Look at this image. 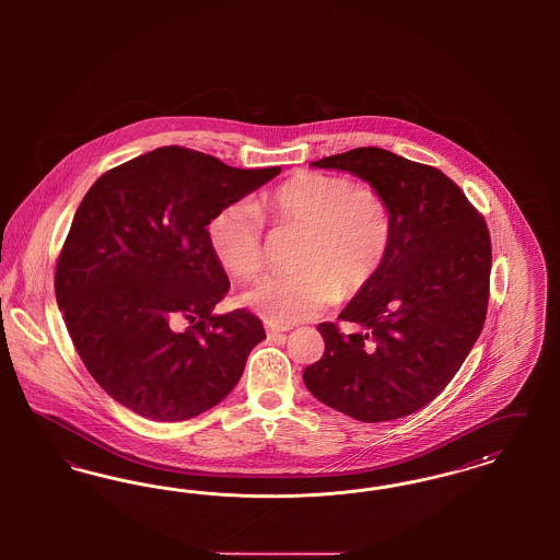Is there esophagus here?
Segmentation results:
<instances>
[{
    "mask_svg": "<svg viewBox=\"0 0 560 560\" xmlns=\"http://www.w3.org/2000/svg\"><path fill=\"white\" fill-rule=\"evenodd\" d=\"M283 331H288V327H279V325H272V323H268L267 325L268 338H277V336H283Z\"/></svg>",
    "mask_w": 560,
    "mask_h": 560,
    "instance_id": "1",
    "label": "esophagus"
}]
</instances>
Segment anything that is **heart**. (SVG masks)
Listing matches in <instances>:
<instances>
[{
    "label": "heart",
    "instance_id": "heart-1",
    "mask_svg": "<svg viewBox=\"0 0 560 560\" xmlns=\"http://www.w3.org/2000/svg\"><path fill=\"white\" fill-rule=\"evenodd\" d=\"M265 210L281 229L304 231L295 275H270L243 293V302L268 323L288 327L313 319L340 295L363 292L384 265L393 215L382 195L354 187L347 176L300 172L265 197ZM208 241L215 260L241 279L267 265L265 220L237 201L213 213Z\"/></svg>",
    "mask_w": 560,
    "mask_h": 560
}]
</instances>
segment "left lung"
I'll return each instance as SVG.
<instances>
[{
	"label": "left lung",
	"instance_id": "left-lung-1",
	"mask_svg": "<svg viewBox=\"0 0 560 560\" xmlns=\"http://www.w3.org/2000/svg\"><path fill=\"white\" fill-rule=\"evenodd\" d=\"M313 167L348 172L384 197L393 240L372 283L340 320L317 325L325 352L304 370L306 388L359 422H388L422 409L452 382L479 338L491 272L487 224L436 167L377 147L323 158Z\"/></svg>",
	"mask_w": 560,
	"mask_h": 560
}]
</instances>
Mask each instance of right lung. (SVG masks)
I'll return each instance as SVG.
<instances>
[{
  "label": "right lung",
  "instance_id": "1",
  "mask_svg": "<svg viewBox=\"0 0 560 560\" xmlns=\"http://www.w3.org/2000/svg\"><path fill=\"white\" fill-rule=\"evenodd\" d=\"M279 174L161 147L85 192L54 288L83 365L110 399L149 420L183 422L235 388L267 334L243 308L213 313L229 277L208 224Z\"/></svg>",
  "mask_w": 560,
  "mask_h": 560
}]
</instances>
